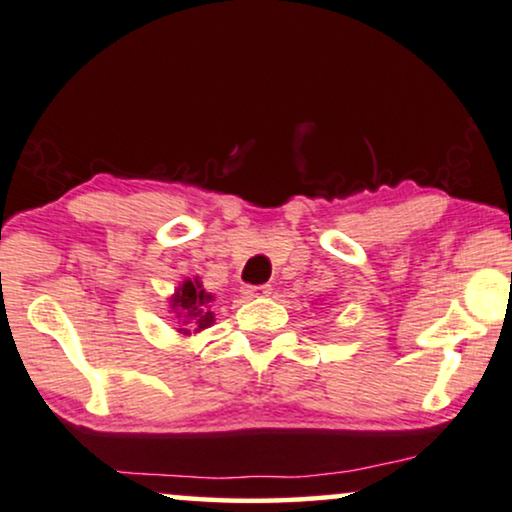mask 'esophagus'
<instances>
[{
	"label": "esophagus",
	"instance_id": "34e87169",
	"mask_svg": "<svg viewBox=\"0 0 512 512\" xmlns=\"http://www.w3.org/2000/svg\"><path fill=\"white\" fill-rule=\"evenodd\" d=\"M271 292V285H250L243 290L245 297H267Z\"/></svg>",
	"mask_w": 512,
	"mask_h": 512
}]
</instances>
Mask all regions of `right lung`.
<instances>
[{"label":"right lung","instance_id":"add662e5","mask_svg":"<svg viewBox=\"0 0 512 512\" xmlns=\"http://www.w3.org/2000/svg\"><path fill=\"white\" fill-rule=\"evenodd\" d=\"M173 302V311L175 316L182 320V325L189 327H180L185 335L196 330H203V327L213 325V311L208 309V302H213V295H208L206 290L201 288L199 281H185L177 288L175 297L170 299Z\"/></svg>","mask_w":512,"mask_h":512}]
</instances>
